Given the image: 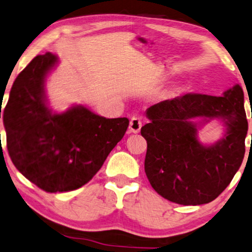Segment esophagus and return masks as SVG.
I'll return each instance as SVG.
<instances>
[{
  "mask_svg": "<svg viewBox=\"0 0 252 252\" xmlns=\"http://www.w3.org/2000/svg\"><path fill=\"white\" fill-rule=\"evenodd\" d=\"M141 127H142L141 117H138V116H133L129 122V131L136 134L139 130H141Z\"/></svg>",
  "mask_w": 252,
  "mask_h": 252,
  "instance_id": "obj_1",
  "label": "esophagus"
}]
</instances>
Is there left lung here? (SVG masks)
Here are the masks:
<instances>
[{"instance_id": "8db88e82", "label": "left lung", "mask_w": 252, "mask_h": 252, "mask_svg": "<svg viewBox=\"0 0 252 252\" xmlns=\"http://www.w3.org/2000/svg\"><path fill=\"white\" fill-rule=\"evenodd\" d=\"M150 119L141 128L148 143L145 173L154 190L180 205H202L214 200L242 163L248 121L242 88L237 84L214 96L187 94L164 100L146 110ZM192 118L222 119L224 137L203 146L196 138Z\"/></svg>"}]
</instances>
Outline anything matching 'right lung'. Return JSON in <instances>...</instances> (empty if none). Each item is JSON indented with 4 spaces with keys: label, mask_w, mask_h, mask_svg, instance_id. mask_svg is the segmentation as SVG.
Listing matches in <instances>:
<instances>
[{
    "label": "right lung",
    "mask_w": 252,
    "mask_h": 252,
    "mask_svg": "<svg viewBox=\"0 0 252 252\" xmlns=\"http://www.w3.org/2000/svg\"><path fill=\"white\" fill-rule=\"evenodd\" d=\"M56 55H38L17 76L3 113L6 148L19 171L47 192L71 191L89 183L125 135L129 121L104 118L83 106L55 114L45 81Z\"/></svg>",
    "instance_id": "add662e5"
}]
</instances>
